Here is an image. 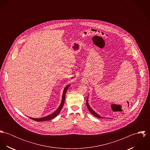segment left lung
I'll return each mask as SVG.
<instances>
[{"label":"left lung","instance_id":"left-lung-1","mask_svg":"<svg viewBox=\"0 0 150 150\" xmlns=\"http://www.w3.org/2000/svg\"><path fill=\"white\" fill-rule=\"evenodd\" d=\"M86 106H87L88 109L89 110V111H90V112H91V114H92V115H93L95 117H96L99 118H104L103 117H102L100 116L99 114H98L94 110H93L92 108H91V107H90V106H89V103H88V98H87V99H86Z\"/></svg>","mask_w":150,"mask_h":150}]
</instances>
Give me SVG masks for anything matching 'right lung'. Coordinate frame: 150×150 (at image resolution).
<instances>
[{"label":"right lung","instance_id":"right-lung-1","mask_svg":"<svg viewBox=\"0 0 150 150\" xmlns=\"http://www.w3.org/2000/svg\"><path fill=\"white\" fill-rule=\"evenodd\" d=\"M70 86V84H69V85H67V86L64 87V91H63V93H62V100H61V104H60V105H59V106L58 107V108L53 113H52L50 115L43 117L42 118H32V117H29V118L32 119V120H35V121H47V120H52V119L55 118L60 113V112H61V110H62V108L63 107V106L64 105L65 95H66V92H67V91L69 89Z\"/></svg>","mask_w":150,"mask_h":150}]
</instances>
